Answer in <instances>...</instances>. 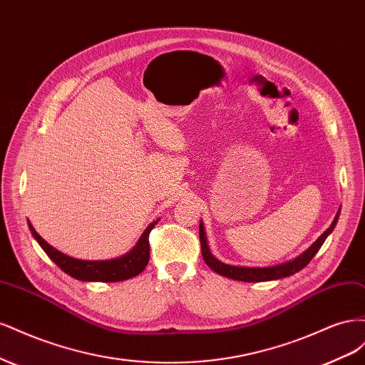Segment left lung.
Here are the masks:
<instances>
[{"instance_id":"8db88e82","label":"left lung","mask_w":365,"mask_h":365,"mask_svg":"<svg viewBox=\"0 0 365 365\" xmlns=\"http://www.w3.org/2000/svg\"><path fill=\"white\" fill-rule=\"evenodd\" d=\"M338 217H339V210H338V213H336V216L334 219V222L330 224V227L303 254H300V256L289 260V262L275 264V267H267V268L233 267V264H227L224 262L217 260L213 256V254L210 252L207 236H205V230H204V224L201 222L200 224V240H201L202 257H204L205 263L208 264V268H212L219 275H224V277L239 280V282H269V280H277V279H283V277H289V275H292V274H295L298 271H302L306 267V264L314 259V256L318 252V250L322 248V245L324 244V240L327 239V236L334 231V228H335V225L338 222Z\"/></svg>"}]
</instances>
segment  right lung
I'll use <instances>...</instances> for the list:
<instances>
[{
  "mask_svg": "<svg viewBox=\"0 0 365 365\" xmlns=\"http://www.w3.org/2000/svg\"><path fill=\"white\" fill-rule=\"evenodd\" d=\"M158 224V219L143 231L141 237L129 252L125 256L111 260H79L67 256L56 248L47 244L33 225L29 222V228L33 237L38 240L41 248L47 252V256L58 264V267L67 272L71 277L82 282H121L135 277L145 271L149 263V233L150 230Z\"/></svg>",
  "mask_w": 365,
  "mask_h": 365,
  "instance_id": "obj_1",
  "label": "right lung"
}]
</instances>
